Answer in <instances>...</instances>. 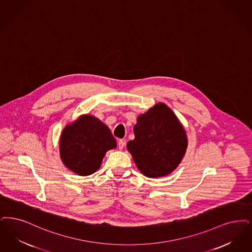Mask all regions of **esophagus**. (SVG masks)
I'll return each mask as SVG.
<instances>
[{
    "label": "esophagus",
    "instance_id": "esophagus-1",
    "mask_svg": "<svg viewBox=\"0 0 252 252\" xmlns=\"http://www.w3.org/2000/svg\"><path fill=\"white\" fill-rule=\"evenodd\" d=\"M125 145H126V142H125V141L120 140V141H118V148H119V150H122V149L125 147Z\"/></svg>",
    "mask_w": 252,
    "mask_h": 252
}]
</instances>
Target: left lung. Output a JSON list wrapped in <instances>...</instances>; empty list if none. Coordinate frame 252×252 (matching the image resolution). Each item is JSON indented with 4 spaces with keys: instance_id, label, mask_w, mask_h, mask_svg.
<instances>
[{
    "instance_id": "left-lung-1",
    "label": "left lung",
    "mask_w": 252,
    "mask_h": 252,
    "mask_svg": "<svg viewBox=\"0 0 252 252\" xmlns=\"http://www.w3.org/2000/svg\"><path fill=\"white\" fill-rule=\"evenodd\" d=\"M135 139L126 144L137 168L150 178L169 175L181 163L188 136L181 122L164 103H158L137 118Z\"/></svg>"
}]
</instances>
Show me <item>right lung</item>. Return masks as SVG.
I'll return each instance as SVG.
<instances>
[{"instance_id":"1","label":"right lung","mask_w":252,"mask_h":252,"mask_svg":"<svg viewBox=\"0 0 252 252\" xmlns=\"http://www.w3.org/2000/svg\"><path fill=\"white\" fill-rule=\"evenodd\" d=\"M114 148L116 141L110 128L90 114L81 115L61 133V159L67 169L81 176L97 171L106 153Z\"/></svg>"}]
</instances>
